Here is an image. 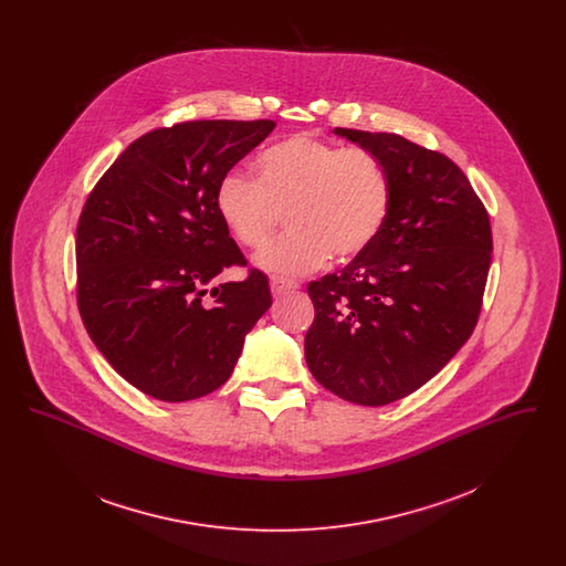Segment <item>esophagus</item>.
<instances>
[{
  "mask_svg": "<svg viewBox=\"0 0 566 566\" xmlns=\"http://www.w3.org/2000/svg\"><path fill=\"white\" fill-rule=\"evenodd\" d=\"M271 293L275 296L289 295V293H295L298 289L296 282L291 280H284V277H271Z\"/></svg>",
  "mask_w": 566,
  "mask_h": 566,
  "instance_id": "34e87169",
  "label": "esophagus"
}]
</instances>
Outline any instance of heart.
I'll use <instances>...</instances> for the list:
<instances>
[{
  "instance_id": "1",
  "label": "heart",
  "mask_w": 566,
  "mask_h": 566,
  "mask_svg": "<svg viewBox=\"0 0 566 566\" xmlns=\"http://www.w3.org/2000/svg\"><path fill=\"white\" fill-rule=\"evenodd\" d=\"M256 180L224 174L216 214L243 248H263L282 216L291 229L256 259L261 270L296 277L328 259L350 261L376 242L392 206L384 163L365 148H344L312 135L280 139L254 163Z\"/></svg>"
}]
</instances>
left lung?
I'll list each match as a JSON object with an SVG mask.
<instances>
[{
	"label": "left lung",
	"instance_id": "1",
	"mask_svg": "<svg viewBox=\"0 0 566 566\" xmlns=\"http://www.w3.org/2000/svg\"><path fill=\"white\" fill-rule=\"evenodd\" d=\"M335 134L384 163L392 206L379 238L339 273L310 282L312 376L356 405L399 401L471 337L492 261L484 203L457 163L397 134Z\"/></svg>",
	"mask_w": 566,
	"mask_h": 566
}]
</instances>
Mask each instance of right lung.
<instances>
[{
  "mask_svg": "<svg viewBox=\"0 0 566 566\" xmlns=\"http://www.w3.org/2000/svg\"><path fill=\"white\" fill-rule=\"evenodd\" d=\"M273 120H190L142 135L112 163L76 229L78 310L97 350L144 395L182 403L220 388L271 307L268 275L208 284L242 250L216 214L218 180Z\"/></svg>",
  "mask_w": 566,
  "mask_h": 566,
  "instance_id": "right-lung-1",
  "label": "right lung"
}]
</instances>
